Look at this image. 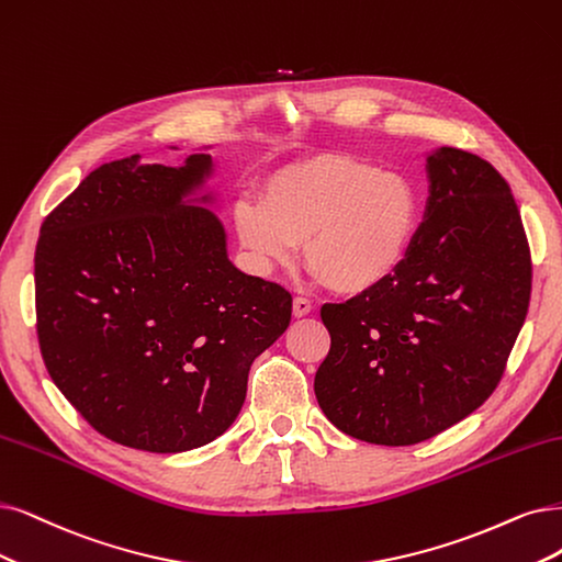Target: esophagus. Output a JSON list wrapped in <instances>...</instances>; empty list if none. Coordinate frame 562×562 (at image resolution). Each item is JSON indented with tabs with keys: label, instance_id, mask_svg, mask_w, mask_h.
Here are the masks:
<instances>
[{
	"label": "esophagus",
	"instance_id": "esophagus-1",
	"mask_svg": "<svg viewBox=\"0 0 562 562\" xmlns=\"http://www.w3.org/2000/svg\"><path fill=\"white\" fill-rule=\"evenodd\" d=\"M313 313V303H310L307 299H303V296H296L294 299V317H305V315H310Z\"/></svg>",
	"mask_w": 562,
	"mask_h": 562
}]
</instances>
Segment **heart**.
Returning <instances> with one entry per match:
<instances>
[{
    "label": "heart",
    "instance_id": "b5f03b06",
    "mask_svg": "<svg viewBox=\"0 0 562 562\" xmlns=\"http://www.w3.org/2000/svg\"><path fill=\"white\" fill-rule=\"evenodd\" d=\"M234 234L257 268L303 259L326 286L363 294L407 259L422 224V194L409 178L378 164L324 153L289 164L232 211Z\"/></svg>",
    "mask_w": 562,
    "mask_h": 562
}]
</instances>
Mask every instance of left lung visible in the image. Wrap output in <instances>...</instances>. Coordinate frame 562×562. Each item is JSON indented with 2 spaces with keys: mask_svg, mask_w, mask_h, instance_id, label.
<instances>
[{
  "mask_svg": "<svg viewBox=\"0 0 562 562\" xmlns=\"http://www.w3.org/2000/svg\"><path fill=\"white\" fill-rule=\"evenodd\" d=\"M426 169V215L403 266L322 305L330 349L317 403L370 445L430 440L484 405L528 315L530 247L507 180L456 148L428 155Z\"/></svg>",
  "mask_w": 562,
  "mask_h": 562,
  "instance_id": "left-lung-1",
  "label": "left lung"
}]
</instances>
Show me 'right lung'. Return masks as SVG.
<instances>
[{
  "mask_svg": "<svg viewBox=\"0 0 562 562\" xmlns=\"http://www.w3.org/2000/svg\"><path fill=\"white\" fill-rule=\"evenodd\" d=\"M138 159L99 166L41 224L36 336L55 386L103 438L178 453L236 422L292 294L240 273L222 222L184 203L211 155L178 169Z\"/></svg>",
  "mask_w": 562,
  "mask_h": 562,
  "instance_id": "add662e5",
  "label": "right lung"
}]
</instances>
